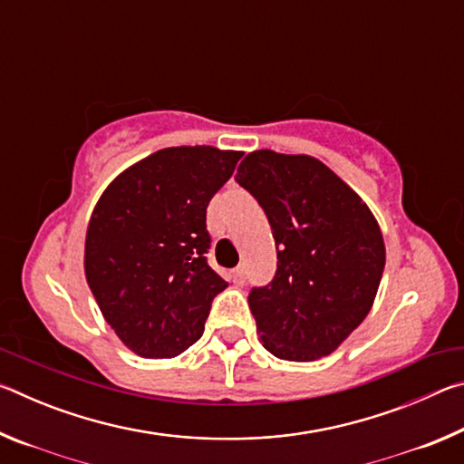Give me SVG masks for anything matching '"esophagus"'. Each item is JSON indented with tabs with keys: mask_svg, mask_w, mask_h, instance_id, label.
<instances>
[{
	"mask_svg": "<svg viewBox=\"0 0 464 464\" xmlns=\"http://www.w3.org/2000/svg\"><path fill=\"white\" fill-rule=\"evenodd\" d=\"M231 278H233V282L237 286L246 285V268H243V266H239V268H235L233 274H231Z\"/></svg>",
	"mask_w": 464,
	"mask_h": 464,
	"instance_id": "1",
	"label": "esophagus"
}]
</instances>
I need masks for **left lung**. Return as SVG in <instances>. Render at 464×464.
<instances>
[{
  "instance_id": "1",
  "label": "left lung",
  "mask_w": 464,
  "mask_h": 464,
  "mask_svg": "<svg viewBox=\"0 0 464 464\" xmlns=\"http://www.w3.org/2000/svg\"><path fill=\"white\" fill-rule=\"evenodd\" d=\"M235 182L264 208L278 251L274 278L247 296L264 348L293 362L332 354L381 285L384 243L372 213L309 155L254 151Z\"/></svg>"
}]
</instances>
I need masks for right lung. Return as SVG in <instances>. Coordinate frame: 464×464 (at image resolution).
<instances>
[{"label": "right lung", "instance_id": "add662e5", "mask_svg": "<svg viewBox=\"0 0 464 464\" xmlns=\"http://www.w3.org/2000/svg\"><path fill=\"white\" fill-rule=\"evenodd\" d=\"M239 151L169 147L106 188L85 235V278L108 325L145 358H174L200 340L227 282L210 268L207 207Z\"/></svg>", "mask_w": 464, "mask_h": 464}]
</instances>
